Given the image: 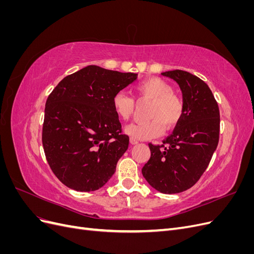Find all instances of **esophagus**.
I'll return each mask as SVG.
<instances>
[{"label":"esophagus","instance_id":"esophagus-1","mask_svg":"<svg viewBox=\"0 0 254 254\" xmlns=\"http://www.w3.org/2000/svg\"><path fill=\"white\" fill-rule=\"evenodd\" d=\"M130 143H131L132 145H135V144L139 143V141H137V140H134V139H130Z\"/></svg>","mask_w":254,"mask_h":254}]
</instances>
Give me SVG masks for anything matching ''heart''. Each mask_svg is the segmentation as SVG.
Listing matches in <instances>:
<instances>
[{
  "instance_id": "b5f03b06",
  "label": "heart",
  "mask_w": 254,
  "mask_h": 254,
  "mask_svg": "<svg viewBox=\"0 0 254 254\" xmlns=\"http://www.w3.org/2000/svg\"><path fill=\"white\" fill-rule=\"evenodd\" d=\"M134 91L137 97L148 99L151 104L148 109L150 120L132 123L126 127L125 131L131 139H155L163 133V126L165 129H172L180 121L183 103L166 81L157 77L145 79L136 84ZM112 106L121 119L128 120L134 111V99L125 92H118L112 98Z\"/></svg>"
}]
</instances>
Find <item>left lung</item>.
Segmentation results:
<instances>
[{"label":"left lung","instance_id":"obj_1","mask_svg":"<svg viewBox=\"0 0 254 254\" xmlns=\"http://www.w3.org/2000/svg\"><path fill=\"white\" fill-rule=\"evenodd\" d=\"M162 75L178 83L183 114L163 145L148 144L150 158L142 174L160 193L176 194L193 187L209 165L219 139V109L209 86L197 76L181 70Z\"/></svg>","mask_w":254,"mask_h":254}]
</instances>
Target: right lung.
<instances>
[{"label": "right lung", "mask_w": 254, "mask_h": 254, "mask_svg": "<svg viewBox=\"0 0 254 254\" xmlns=\"http://www.w3.org/2000/svg\"><path fill=\"white\" fill-rule=\"evenodd\" d=\"M137 74L87 65L61 80L47 99L42 144L50 167L64 186L78 191L104 187L128 149L112 106L115 93Z\"/></svg>", "instance_id": "right-lung-1"}]
</instances>
